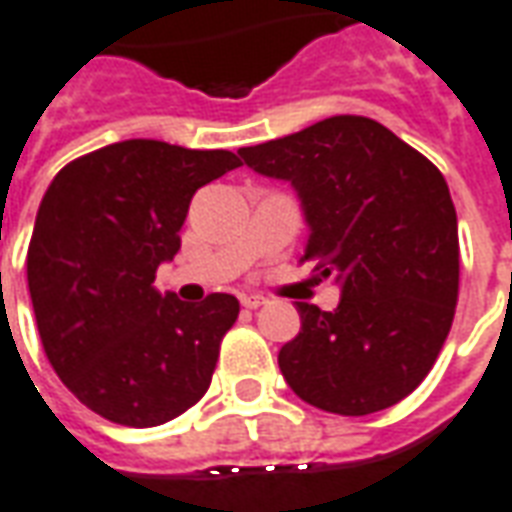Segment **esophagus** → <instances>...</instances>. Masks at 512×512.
<instances>
[{"instance_id": "obj_1", "label": "esophagus", "mask_w": 512, "mask_h": 512, "mask_svg": "<svg viewBox=\"0 0 512 512\" xmlns=\"http://www.w3.org/2000/svg\"><path fill=\"white\" fill-rule=\"evenodd\" d=\"M241 305H244L246 310H257V307L266 305V299H263V296H252V293H246V296H241Z\"/></svg>"}]
</instances>
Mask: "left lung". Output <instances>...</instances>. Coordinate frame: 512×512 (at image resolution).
Returning a JSON list of instances; mask_svg holds the SVG:
<instances>
[{"instance_id":"1","label":"left lung","mask_w":512,"mask_h":512,"mask_svg":"<svg viewBox=\"0 0 512 512\" xmlns=\"http://www.w3.org/2000/svg\"><path fill=\"white\" fill-rule=\"evenodd\" d=\"M238 155L291 182L310 230L299 263L341 285L335 310L296 302L302 330L277 357L285 382L338 416L402 402L455 318L460 246L443 174L366 116H332Z\"/></svg>"}]
</instances>
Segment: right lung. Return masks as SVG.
I'll use <instances>...</instances> for the list:
<instances>
[{
  "mask_svg": "<svg viewBox=\"0 0 512 512\" xmlns=\"http://www.w3.org/2000/svg\"><path fill=\"white\" fill-rule=\"evenodd\" d=\"M238 166L227 149L132 138L71 160L46 188L27 249L32 310L57 377L107 421L157 427L210 388L238 299L188 305L152 282L196 191Z\"/></svg>",
  "mask_w": 512,
  "mask_h": 512,
  "instance_id": "1",
  "label": "right lung"
}]
</instances>
